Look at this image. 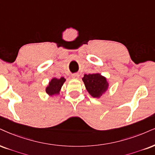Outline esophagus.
Segmentation results:
<instances>
[{
    "mask_svg": "<svg viewBox=\"0 0 155 155\" xmlns=\"http://www.w3.org/2000/svg\"><path fill=\"white\" fill-rule=\"evenodd\" d=\"M72 78H74V79H78V78H79V74L78 73H74L72 75Z\"/></svg>",
    "mask_w": 155,
    "mask_h": 155,
    "instance_id": "1",
    "label": "esophagus"
}]
</instances>
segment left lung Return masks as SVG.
I'll list each match as a JSON object with an SVG mask.
<instances>
[{"instance_id": "left-lung-1", "label": "left lung", "mask_w": 155, "mask_h": 155, "mask_svg": "<svg viewBox=\"0 0 155 155\" xmlns=\"http://www.w3.org/2000/svg\"><path fill=\"white\" fill-rule=\"evenodd\" d=\"M82 80L87 91L93 98H100L109 88L106 78L100 73L85 74Z\"/></svg>"}]
</instances>
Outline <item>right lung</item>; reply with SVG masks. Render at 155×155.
Masks as SVG:
<instances>
[{
  "instance_id": "1",
  "label": "right lung",
  "mask_w": 155,
  "mask_h": 155,
  "mask_svg": "<svg viewBox=\"0 0 155 155\" xmlns=\"http://www.w3.org/2000/svg\"><path fill=\"white\" fill-rule=\"evenodd\" d=\"M66 81V79L64 77L60 78H52L50 81L49 82L48 85L46 87V93L49 96H54V95H58L62 88L63 84Z\"/></svg>"
}]
</instances>
